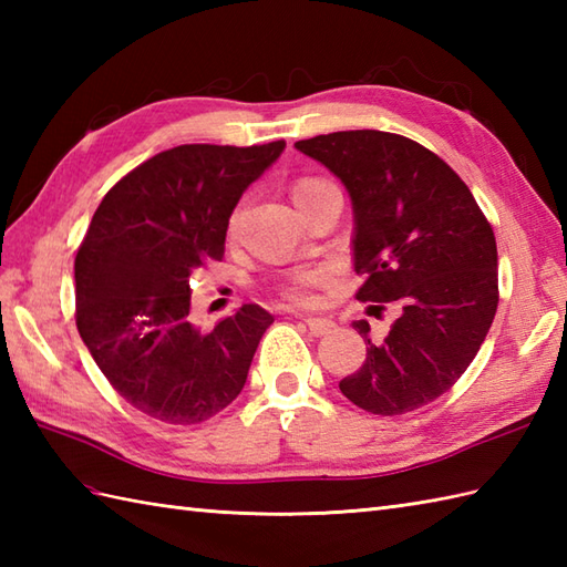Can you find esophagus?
Returning a JSON list of instances; mask_svg holds the SVG:
<instances>
[{
	"label": "esophagus",
	"instance_id": "esophagus-1",
	"mask_svg": "<svg viewBox=\"0 0 567 567\" xmlns=\"http://www.w3.org/2000/svg\"><path fill=\"white\" fill-rule=\"evenodd\" d=\"M299 319L307 323V329L311 331V336H327L336 329V323L327 317H302V315H299Z\"/></svg>",
	"mask_w": 567,
	"mask_h": 567
}]
</instances>
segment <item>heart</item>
I'll return each instance as SVG.
<instances>
[{"label": "heart", "mask_w": 567, "mask_h": 567, "mask_svg": "<svg viewBox=\"0 0 567 567\" xmlns=\"http://www.w3.org/2000/svg\"><path fill=\"white\" fill-rule=\"evenodd\" d=\"M317 183H323V179H319V177L299 179V183L295 185V195H297V192H302V189L311 187V185H317ZM236 221H238V212L234 214L231 226H236ZM327 280H329V270H327V268H311V270H305L290 287H287V297L297 299V302H309V299H315V290H317V287H321Z\"/></svg>", "instance_id": "obj_1"}]
</instances>
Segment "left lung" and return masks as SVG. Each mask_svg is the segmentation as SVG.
I'll return each instance as SVG.
<instances>
[{
	"instance_id": "1",
	"label": "left lung",
	"mask_w": 567,
	"mask_h": 567,
	"mask_svg": "<svg viewBox=\"0 0 567 567\" xmlns=\"http://www.w3.org/2000/svg\"><path fill=\"white\" fill-rule=\"evenodd\" d=\"M327 165L353 202V268L360 302H394L384 341L353 321L365 363L339 382L370 414L396 416L439 400L467 365L495 319L497 244L492 226L451 165L388 131H336L295 143ZM378 311L382 307H370Z\"/></svg>"
}]
</instances>
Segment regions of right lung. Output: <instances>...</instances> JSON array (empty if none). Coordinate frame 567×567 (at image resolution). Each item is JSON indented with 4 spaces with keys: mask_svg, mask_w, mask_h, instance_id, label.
<instances>
[{
    "mask_svg": "<svg viewBox=\"0 0 567 567\" xmlns=\"http://www.w3.org/2000/svg\"><path fill=\"white\" fill-rule=\"evenodd\" d=\"M285 151L187 143L106 192L75 258V321L124 400L165 424H202L240 394L265 329L244 305L212 331L189 321V275L224 258L228 216Z\"/></svg>",
    "mask_w": 567,
    "mask_h": 567,
    "instance_id": "add662e5",
    "label": "right lung"
}]
</instances>
